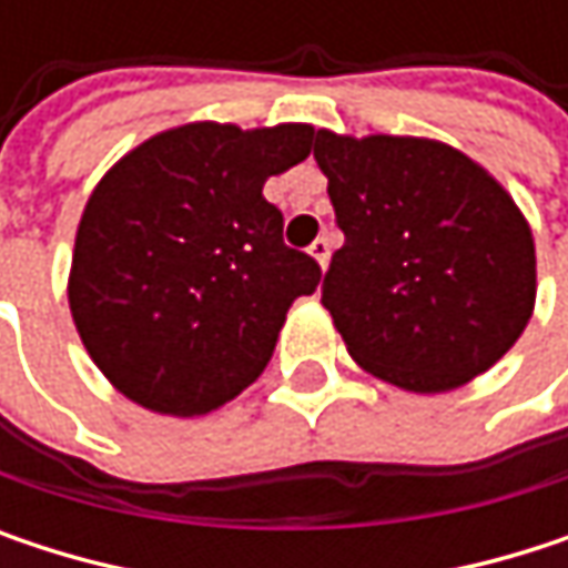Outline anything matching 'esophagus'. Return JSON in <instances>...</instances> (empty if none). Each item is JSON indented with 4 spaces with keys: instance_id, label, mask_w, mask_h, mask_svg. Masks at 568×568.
<instances>
[{
    "instance_id": "34e87169",
    "label": "esophagus",
    "mask_w": 568,
    "mask_h": 568,
    "mask_svg": "<svg viewBox=\"0 0 568 568\" xmlns=\"http://www.w3.org/2000/svg\"><path fill=\"white\" fill-rule=\"evenodd\" d=\"M308 256H312L322 270H328V260H332V243H328V236H318V240L308 246Z\"/></svg>"
}]
</instances>
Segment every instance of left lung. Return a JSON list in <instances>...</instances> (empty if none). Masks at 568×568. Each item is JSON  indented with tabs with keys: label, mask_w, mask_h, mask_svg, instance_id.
Returning <instances> with one entry per match:
<instances>
[{
	"label": "left lung",
	"mask_w": 568,
	"mask_h": 568,
	"mask_svg": "<svg viewBox=\"0 0 568 568\" xmlns=\"http://www.w3.org/2000/svg\"><path fill=\"white\" fill-rule=\"evenodd\" d=\"M315 164L345 233L322 305L348 355L414 395L494 368L536 305L532 230L507 186L430 138L318 128Z\"/></svg>",
	"instance_id": "8db88e82"
}]
</instances>
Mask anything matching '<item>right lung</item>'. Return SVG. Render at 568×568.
<instances>
[{
	"instance_id": "add662e5",
	"label": "right lung",
	"mask_w": 568,
	"mask_h": 568,
	"mask_svg": "<svg viewBox=\"0 0 568 568\" xmlns=\"http://www.w3.org/2000/svg\"><path fill=\"white\" fill-rule=\"evenodd\" d=\"M312 124L168 128L91 190L68 305L101 375L134 404L200 417L270 365L285 312L322 270L283 243L263 183L302 164Z\"/></svg>"
}]
</instances>
